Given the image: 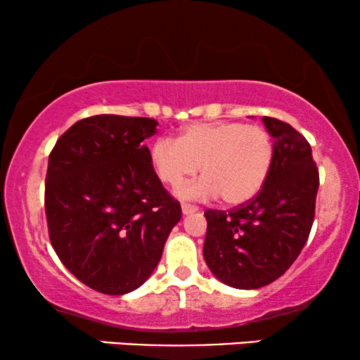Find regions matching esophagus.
Masks as SVG:
<instances>
[{
	"label": "esophagus",
	"instance_id": "1",
	"mask_svg": "<svg viewBox=\"0 0 360 360\" xmlns=\"http://www.w3.org/2000/svg\"><path fill=\"white\" fill-rule=\"evenodd\" d=\"M181 212H183V214H193V213H196L198 212V208L196 206H193V205H181Z\"/></svg>",
	"mask_w": 360,
	"mask_h": 360
}]
</instances>
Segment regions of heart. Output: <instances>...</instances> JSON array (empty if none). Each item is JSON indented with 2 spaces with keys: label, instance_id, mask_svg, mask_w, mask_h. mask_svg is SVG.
Returning <instances> with one entry per match:
<instances>
[{
  "label": "heart",
  "instance_id": "1",
  "mask_svg": "<svg viewBox=\"0 0 360 360\" xmlns=\"http://www.w3.org/2000/svg\"><path fill=\"white\" fill-rule=\"evenodd\" d=\"M274 143L266 128L242 122L191 123L177 140L159 139L148 160L162 184L177 186L196 174L201 179L179 186L183 200H213L221 196L229 206L249 203L269 176Z\"/></svg>",
  "mask_w": 360,
  "mask_h": 360
}]
</instances>
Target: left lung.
<instances>
[{"label":"left lung","mask_w":360,"mask_h":360,"mask_svg":"<svg viewBox=\"0 0 360 360\" xmlns=\"http://www.w3.org/2000/svg\"><path fill=\"white\" fill-rule=\"evenodd\" d=\"M274 143L266 184L232 212L208 210L203 257L213 276L237 289H259L286 272L315 218L318 169L307 139L289 123L264 117Z\"/></svg>","instance_id":"8db88e82"}]
</instances>
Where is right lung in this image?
<instances>
[{
    "label": "right lung",
    "mask_w": 360,
    "mask_h": 360,
    "mask_svg": "<svg viewBox=\"0 0 360 360\" xmlns=\"http://www.w3.org/2000/svg\"><path fill=\"white\" fill-rule=\"evenodd\" d=\"M157 125L96 115L74 123L49 155V237L68 271L94 291L120 296L142 286L181 220L143 146Z\"/></svg>",
    "instance_id": "add662e5"
}]
</instances>
